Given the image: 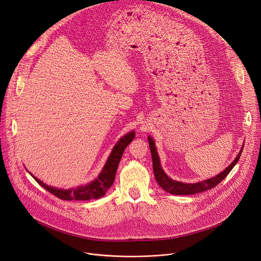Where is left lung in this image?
I'll return each mask as SVG.
<instances>
[{"label": "left lung", "instance_id": "obj_1", "mask_svg": "<svg viewBox=\"0 0 261 261\" xmlns=\"http://www.w3.org/2000/svg\"><path fill=\"white\" fill-rule=\"evenodd\" d=\"M147 140H148V144H150V150H151V154H152L153 170H154L155 178L161 188H163L166 192H168L170 194H174V195H192V194L200 193L203 191H207V190L216 187V186L220 181H222L227 176V174L231 171V169L238 163V161L240 160V157L242 155L243 148H244V145H242L241 152L238 154L237 158L228 165V167H226L224 170L221 171L216 176L201 180V181L189 184V182H182V181L174 180V179L170 178L164 172V170L161 166V163H160V158H159V155L157 152L154 139L151 136H147Z\"/></svg>", "mask_w": 261, "mask_h": 261}]
</instances>
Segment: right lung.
Instances as JSON below:
<instances>
[{
    "mask_svg": "<svg viewBox=\"0 0 261 261\" xmlns=\"http://www.w3.org/2000/svg\"><path fill=\"white\" fill-rule=\"evenodd\" d=\"M135 132L131 131L125 134L122 138L119 139L117 144L114 146L113 151H111L107 161L99 173L98 177H96L91 182L80 186L76 188H70V189H59L51 186L46 185L39 178L35 177L31 172H29L35 180L38 182L41 187L46 189L48 192L54 194L60 199L63 200H90V199H98L105 195L106 191L111 187L114 184L117 169L120 163V160L123 156V153L127 145L134 139Z\"/></svg>",
    "mask_w": 261,
    "mask_h": 261,
    "instance_id": "1",
    "label": "right lung"
}]
</instances>
